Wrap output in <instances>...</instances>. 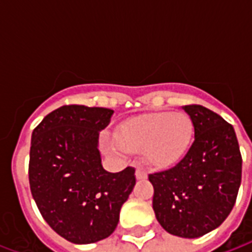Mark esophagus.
<instances>
[{"label": "esophagus", "mask_w": 252, "mask_h": 252, "mask_svg": "<svg viewBox=\"0 0 252 252\" xmlns=\"http://www.w3.org/2000/svg\"><path fill=\"white\" fill-rule=\"evenodd\" d=\"M135 175H136L137 180H146V178H147V173H146L142 167H136Z\"/></svg>", "instance_id": "1"}]
</instances>
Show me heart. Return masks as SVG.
<instances>
[{
    "label": "heart",
    "instance_id": "heart-1",
    "mask_svg": "<svg viewBox=\"0 0 252 252\" xmlns=\"http://www.w3.org/2000/svg\"><path fill=\"white\" fill-rule=\"evenodd\" d=\"M194 137L193 121L186 113L157 112L123 121L117 126L115 142H106L109 153L121 148L143 151L146 163L155 169H167L180 163L189 153Z\"/></svg>",
    "mask_w": 252,
    "mask_h": 252
}]
</instances>
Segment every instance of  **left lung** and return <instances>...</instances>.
<instances>
[{
    "instance_id": "left-lung-1",
    "label": "left lung",
    "mask_w": 252,
    "mask_h": 252,
    "mask_svg": "<svg viewBox=\"0 0 252 252\" xmlns=\"http://www.w3.org/2000/svg\"><path fill=\"white\" fill-rule=\"evenodd\" d=\"M182 109L194 126V142L174 167L148 175L153 208L171 235L194 239L216 229L232 211L242 181V155L231 124L201 105Z\"/></svg>"
}]
</instances>
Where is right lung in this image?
Wrapping results in <instances>:
<instances>
[{
	"label": "right lung",
	"mask_w": 252,
	"mask_h": 252,
	"mask_svg": "<svg viewBox=\"0 0 252 252\" xmlns=\"http://www.w3.org/2000/svg\"><path fill=\"white\" fill-rule=\"evenodd\" d=\"M112 115L108 108L64 105L32 132L31 193L47 224L74 244L112 235L136 184L133 167L109 173L101 164L98 136Z\"/></svg>",
	"instance_id": "obj_1"
}]
</instances>
